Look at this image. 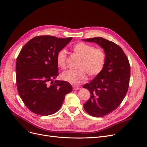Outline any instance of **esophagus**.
<instances>
[{
  "label": "esophagus",
  "instance_id": "34e87169",
  "mask_svg": "<svg viewBox=\"0 0 147 147\" xmlns=\"http://www.w3.org/2000/svg\"><path fill=\"white\" fill-rule=\"evenodd\" d=\"M73 90H80V88L77 86H73Z\"/></svg>",
  "mask_w": 147,
  "mask_h": 147
}]
</instances>
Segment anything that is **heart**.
I'll return each instance as SVG.
<instances>
[{
    "label": "heart",
    "mask_w": 147,
    "mask_h": 147,
    "mask_svg": "<svg viewBox=\"0 0 147 147\" xmlns=\"http://www.w3.org/2000/svg\"><path fill=\"white\" fill-rule=\"evenodd\" d=\"M72 51L81 57L78 65V70H70L63 72L61 77L65 81L78 85L88 79V74L91 77L99 75L103 70L105 63L106 55L103 49L84 42H78L71 47ZM56 62L62 69L67 67V55L64 49L57 53Z\"/></svg>",
    "instance_id": "heart-1"
}]
</instances>
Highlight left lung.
Wrapping results in <instances>:
<instances>
[{"label":"left lung","instance_id":"left-lung-1","mask_svg":"<svg viewBox=\"0 0 147 147\" xmlns=\"http://www.w3.org/2000/svg\"><path fill=\"white\" fill-rule=\"evenodd\" d=\"M94 42L104 49L105 63L102 72L83 86L90 91V98L84 109L94 117H102L116 110L123 100L129 84L131 67L122 48L102 37L82 39Z\"/></svg>","mask_w":147,"mask_h":147}]
</instances>
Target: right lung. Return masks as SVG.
Instances as JSON below:
<instances>
[{
  "instance_id": "1",
  "label": "right lung",
  "mask_w": 147,
  "mask_h": 147,
  "mask_svg": "<svg viewBox=\"0 0 147 147\" xmlns=\"http://www.w3.org/2000/svg\"><path fill=\"white\" fill-rule=\"evenodd\" d=\"M72 39L37 36L21 49L16 63L17 89L24 104L33 113L42 116L54 114L61 107L65 96L72 91L67 82L53 81L59 74L57 53Z\"/></svg>"
}]
</instances>
